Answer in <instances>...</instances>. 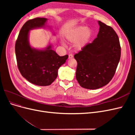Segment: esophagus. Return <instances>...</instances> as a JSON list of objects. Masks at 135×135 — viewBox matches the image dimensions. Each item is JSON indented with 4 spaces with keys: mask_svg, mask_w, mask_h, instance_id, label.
<instances>
[{
    "mask_svg": "<svg viewBox=\"0 0 135 135\" xmlns=\"http://www.w3.org/2000/svg\"><path fill=\"white\" fill-rule=\"evenodd\" d=\"M73 57H74V56H73V55L70 54V55H69V59H73Z\"/></svg>",
    "mask_w": 135,
    "mask_h": 135,
    "instance_id": "34e87169",
    "label": "esophagus"
}]
</instances>
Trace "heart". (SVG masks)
Masks as SVG:
<instances>
[{"mask_svg": "<svg viewBox=\"0 0 135 135\" xmlns=\"http://www.w3.org/2000/svg\"><path fill=\"white\" fill-rule=\"evenodd\" d=\"M92 36L91 29L84 26H79L69 30L65 34V38L70 43H75L77 51H81L87 46ZM63 44H65L63 42Z\"/></svg>", "mask_w": 135, "mask_h": 135, "instance_id": "heart-1", "label": "heart"}]
</instances>
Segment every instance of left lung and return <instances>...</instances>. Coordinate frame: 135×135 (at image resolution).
Here are the masks:
<instances>
[{"label": "left lung", "mask_w": 135, "mask_h": 135, "mask_svg": "<svg viewBox=\"0 0 135 135\" xmlns=\"http://www.w3.org/2000/svg\"><path fill=\"white\" fill-rule=\"evenodd\" d=\"M97 38L78 54L76 79L80 86L96 89L105 86L115 74L120 58L119 38L113 28L98 21Z\"/></svg>", "instance_id": "left-lung-1"}]
</instances>
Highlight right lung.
Instances as JSON below:
<instances>
[{"instance_id": "right-lung-1", "label": "right lung", "mask_w": 135, "mask_h": 135, "mask_svg": "<svg viewBox=\"0 0 135 135\" xmlns=\"http://www.w3.org/2000/svg\"><path fill=\"white\" fill-rule=\"evenodd\" d=\"M47 20L46 18H35L26 22L20 30L15 45L17 66L21 75L31 83L39 86L51 84L57 77L59 69L68 58V55L59 56L51 43L43 49L30 45V30L47 26L51 28L47 25Z\"/></svg>"}]
</instances>
